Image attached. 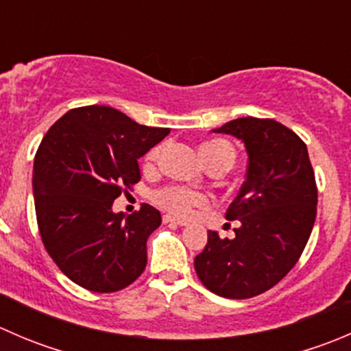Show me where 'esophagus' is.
I'll use <instances>...</instances> for the list:
<instances>
[{"label":"esophagus","instance_id":"obj_1","mask_svg":"<svg viewBox=\"0 0 351 351\" xmlns=\"http://www.w3.org/2000/svg\"><path fill=\"white\" fill-rule=\"evenodd\" d=\"M162 222H165V224H178V226H186V221H182V219H176V217H173V215H169V214L162 215Z\"/></svg>","mask_w":351,"mask_h":351}]
</instances>
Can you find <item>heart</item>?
Wrapping results in <instances>:
<instances>
[{
	"mask_svg": "<svg viewBox=\"0 0 351 351\" xmlns=\"http://www.w3.org/2000/svg\"><path fill=\"white\" fill-rule=\"evenodd\" d=\"M162 146H156L146 156V166L151 168L158 162L159 156H161ZM200 158L205 162L207 168L212 166H222L226 169H231L236 161V153L232 146L226 141L212 139L207 141L200 146ZM156 202L161 205L165 210L171 212V214L180 215V217H189L195 212V208H204L208 205V198L202 193L192 192L183 186H168L156 193Z\"/></svg>",
	"mask_w": 351,
	"mask_h": 351,
	"instance_id": "heart-1",
	"label": "heart"
}]
</instances>
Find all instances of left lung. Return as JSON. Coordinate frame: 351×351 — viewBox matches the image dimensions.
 I'll return each mask as SVG.
<instances>
[{
  "label": "left lung",
  "mask_w": 351,
  "mask_h": 351,
  "mask_svg": "<svg viewBox=\"0 0 351 351\" xmlns=\"http://www.w3.org/2000/svg\"><path fill=\"white\" fill-rule=\"evenodd\" d=\"M214 132L246 147V182L226 214L241 226L232 239L208 231L193 265L210 292L250 299L277 285L302 254L316 221V178L304 141L277 120L243 117Z\"/></svg>",
  "instance_id": "obj_1"
}]
</instances>
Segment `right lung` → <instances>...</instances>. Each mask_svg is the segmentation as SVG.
<instances>
[{
  "instance_id": "add662e5",
  "label": "right lung",
  "mask_w": 351,
  "mask_h": 351,
  "mask_svg": "<svg viewBox=\"0 0 351 351\" xmlns=\"http://www.w3.org/2000/svg\"><path fill=\"white\" fill-rule=\"evenodd\" d=\"M168 134L104 105L69 110L47 130L34 161L35 214L45 250L74 284L117 292L144 271L161 214L147 204L115 214L112 205L141 180L137 159Z\"/></svg>"
}]
</instances>
